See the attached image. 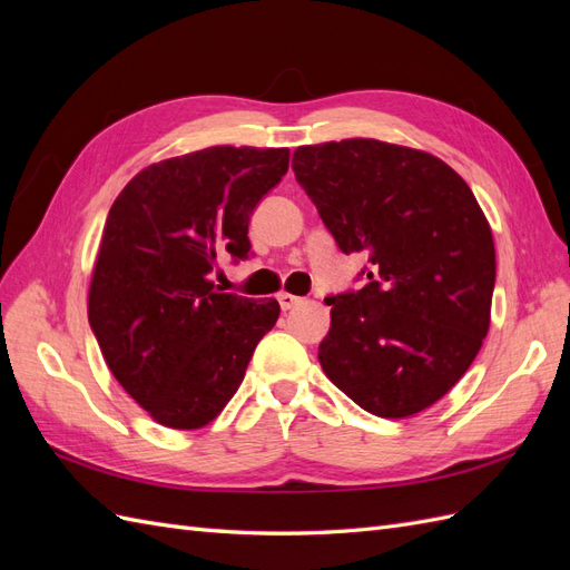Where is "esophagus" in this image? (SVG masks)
Returning a JSON list of instances; mask_svg holds the SVG:
<instances>
[{
	"mask_svg": "<svg viewBox=\"0 0 570 570\" xmlns=\"http://www.w3.org/2000/svg\"><path fill=\"white\" fill-rule=\"evenodd\" d=\"M278 302H281V308H283V312H287V308L302 304V297H297V295H289V292H281V295H278Z\"/></svg>",
	"mask_w": 570,
	"mask_h": 570,
	"instance_id": "1",
	"label": "esophagus"
}]
</instances>
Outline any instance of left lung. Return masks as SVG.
Instances as JSON below:
<instances>
[{
    "label": "left lung",
    "mask_w": 570,
    "mask_h": 570,
    "mask_svg": "<svg viewBox=\"0 0 570 570\" xmlns=\"http://www.w3.org/2000/svg\"><path fill=\"white\" fill-rule=\"evenodd\" d=\"M297 183L368 283L327 297L318 361L381 419H406L450 392L490 331L494 243L471 187L433 154L371 137L304 145Z\"/></svg>",
    "instance_id": "left-lung-1"
}]
</instances>
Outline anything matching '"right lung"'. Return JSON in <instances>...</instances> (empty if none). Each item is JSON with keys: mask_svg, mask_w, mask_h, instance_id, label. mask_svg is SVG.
<instances>
[{"mask_svg": "<svg viewBox=\"0 0 570 570\" xmlns=\"http://www.w3.org/2000/svg\"><path fill=\"white\" fill-rule=\"evenodd\" d=\"M287 166V147H206L142 168L111 204L88 318L120 387L166 428L212 423L281 316L209 273L220 252L247 258L249 216Z\"/></svg>", "mask_w": 570, "mask_h": 570, "instance_id": "1", "label": "right lung"}]
</instances>
